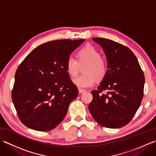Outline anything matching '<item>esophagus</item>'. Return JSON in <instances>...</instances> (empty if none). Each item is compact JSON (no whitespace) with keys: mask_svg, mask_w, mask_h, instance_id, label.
<instances>
[{"mask_svg":"<svg viewBox=\"0 0 156 156\" xmlns=\"http://www.w3.org/2000/svg\"><path fill=\"white\" fill-rule=\"evenodd\" d=\"M78 91H79V93H83V92H86L87 90H85V89H83V88H78Z\"/></svg>","mask_w":156,"mask_h":156,"instance_id":"1","label":"esophagus"}]
</instances>
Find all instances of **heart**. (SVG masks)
I'll return each instance as SVG.
<instances>
[{
  "mask_svg": "<svg viewBox=\"0 0 156 156\" xmlns=\"http://www.w3.org/2000/svg\"><path fill=\"white\" fill-rule=\"evenodd\" d=\"M84 65V74L73 80L76 86L80 88L91 87L94 85L96 78L101 80L105 77L107 64L101 58L100 52L92 46H87L81 49L78 52V59L73 56H69L66 60V71L71 77H74L78 74L80 66Z\"/></svg>",
  "mask_w": 156,
  "mask_h": 156,
  "instance_id": "heart-1",
  "label": "heart"
}]
</instances>
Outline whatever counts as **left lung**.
Here are the masks:
<instances>
[{
  "label": "left lung",
  "instance_id": "left-lung-1",
  "mask_svg": "<svg viewBox=\"0 0 156 156\" xmlns=\"http://www.w3.org/2000/svg\"><path fill=\"white\" fill-rule=\"evenodd\" d=\"M107 59V71L88 105L92 117L102 127L116 129L127 125L140 107L145 76L130 49L108 39L94 37ZM106 91L107 94H102Z\"/></svg>",
  "mask_w": 156,
  "mask_h": 156
}]
</instances>
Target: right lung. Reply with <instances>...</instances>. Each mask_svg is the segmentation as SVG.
I'll return each mask as SVG.
<instances>
[{
	"instance_id": "right-lung-1",
	"label": "right lung",
	"mask_w": 156,
	"mask_h": 156,
	"mask_svg": "<svg viewBox=\"0 0 156 156\" xmlns=\"http://www.w3.org/2000/svg\"><path fill=\"white\" fill-rule=\"evenodd\" d=\"M85 39L48 41L35 48L16 69L12 100L27 127L47 131L60 123L78 90L66 68V60Z\"/></svg>"
}]
</instances>
